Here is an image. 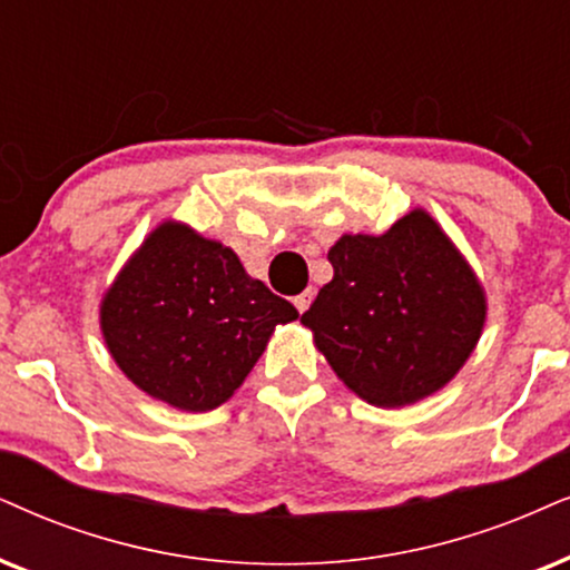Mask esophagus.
Segmentation results:
<instances>
[{"mask_svg":"<svg viewBox=\"0 0 570 570\" xmlns=\"http://www.w3.org/2000/svg\"><path fill=\"white\" fill-rule=\"evenodd\" d=\"M309 302H313V292H302L294 297V307H297L299 313H305V309L309 307Z\"/></svg>","mask_w":570,"mask_h":570,"instance_id":"esophagus-1","label":"esophagus"}]
</instances>
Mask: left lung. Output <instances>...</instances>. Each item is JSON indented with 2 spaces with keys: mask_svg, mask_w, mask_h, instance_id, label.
<instances>
[{
  "mask_svg": "<svg viewBox=\"0 0 570 570\" xmlns=\"http://www.w3.org/2000/svg\"><path fill=\"white\" fill-rule=\"evenodd\" d=\"M334 278L302 323L357 397L402 407L442 389L476 347L487 318L481 284L423 210L381 236H342Z\"/></svg>",
  "mask_w": 570,
  "mask_h": 570,
  "instance_id": "obj_1",
  "label": "left lung"
}]
</instances>
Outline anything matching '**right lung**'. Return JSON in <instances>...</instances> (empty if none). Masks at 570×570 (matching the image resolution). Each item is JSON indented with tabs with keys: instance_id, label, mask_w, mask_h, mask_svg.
<instances>
[{
	"instance_id": "add662e5",
	"label": "right lung",
	"mask_w": 570,
	"mask_h": 570,
	"mask_svg": "<svg viewBox=\"0 0 570 570\" xmlns=\"http://www.w3.org/2000/svg\"><path fill=\"white\" fill-rule=\"evenodd\" d=\"M297 309L239 257L191 228L163 223L102 299V334L120 371L173 407L226 402Z\"/></svg>"
}]
</instances>
